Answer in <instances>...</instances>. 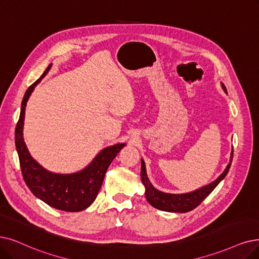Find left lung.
Here are the masks:
<instances>
[{"label": "left lung", "instance_id": "1", "mask_svg": "<svg viewBox=\"0 0 259 259\" xmlns=\"http://www.w3.org/2000/svg\"><path fill=\"white\" fill-rule=\"evenodd\" d=\"M221 87L224 90L225 94H227L226 88L223 82H221ZM232 160H233V148L231 152L230 162L226 165L225 170L219 175L218 179H215L213 182L190 192L168 193V192H163L156 189L152 185V183L148 178L146 163H144V160L141 158L140 177H141V182L144 185V188H146V198L153 207L157 208L159 210L168 211V212H181V213L188 212L194 209L196 206H199L206 196H207L217 187V186H218V184L226 177L227 172H229L231 168Z\"/></svg>", "mask_w": 259, "mask_h": 259}]
</instances>
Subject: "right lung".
I'll list each match as a JSON object with an SVG mask.
<instances>
[{
    "mask_svg": "<svg viewBox=\"0 0 259 259\" xmlns=\"http://www.w3.org/2000/svg\"><path fill=\"white\" fill-rule=\"evenodd\" d=\"M51 67L52 64L41 77L28 87L23 97L15 133L16 149L24 182L36 198L53 208L76 212L88 208L95 202L109 164L125 147V143H116L103 149L84 169L68 174L51 172L32 157L23 139L25 107L35 87L47 75Z\"/></svg>",
    "mask_w": 259,
    "mask_h": 259,
    "instance_id": "obj_1",
    "label": "right lung"
}]
</instances>
